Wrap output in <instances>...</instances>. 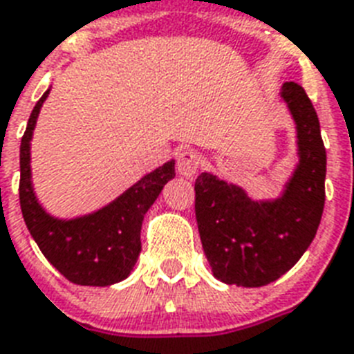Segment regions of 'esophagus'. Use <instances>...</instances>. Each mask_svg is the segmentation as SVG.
I'll return each instance as SVG.
<instances>
[{
    "label": "esophagus",
    "mask_w": 354,
    "mask_h": 354,
    "mask_svg": "<svg viewBox=\"0 0 354 354\" xmlns=\"http://www.w3.org/2000/svg\"><path fill=\"white\" fill-rule=\"evenodd\" d=\"M198 166H201V156L195 153V151H180L179 157H177V171H179V175H183V177L192 179V177L197 174Z\"/></svg>",
    "instance_id": "esophagus-1"
}]
</instances>
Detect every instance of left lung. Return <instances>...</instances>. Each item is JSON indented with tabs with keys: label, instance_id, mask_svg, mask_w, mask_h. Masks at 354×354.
<instances>
[{
	"label": "left lung",
	"instance_id": "1",
	"mask_svg": "<svg viewBox=\"0 0 354 354\" xmlns=\"http://www.w3.org/2000/svg\"><path fill=\"white\" fill-rule=\"evenodd\" d=\"M280 99L297 130L299 162L277 197L251 198L239 184L203 171L195 180V217L213 277L261 288L275 282L306 253L326 201V148L308 93L284 83Z\"/></svg>",
	"mask_w": 354,
	"mask_h": 354
}]
</instances>
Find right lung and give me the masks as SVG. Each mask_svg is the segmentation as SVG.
<instances>
[{
    "label": "right lung",
    "mask_w": 354,
    "mask_h": 354,
    "mask_svg": "<svg viewBox=\"0 0 354 354\" xmlns=\"http://www.w3.org/2000/svg\"><path fill=\"white\" fill-rule=\"evenodd\" d=\"M46 90L36 103L19 148V204L32 239L45 259L70 282L79 286L118 284L133 271L141 253V226L165 184L175 177V160L142 175L119 197L95 212L55 217L39 203L32 183L30 146Z\"/></svg>",
    "instance_id": "right-lung-1"
}]
</instances>
